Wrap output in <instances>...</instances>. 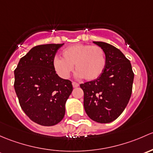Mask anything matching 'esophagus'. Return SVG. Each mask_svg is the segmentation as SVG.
Wrapping results in <instances>:
<instances>
[{
	"mask_svg": "<svg viewBox=\"0 0 153 153\" xmlns=\"http://www.w3.org/2000/svg\"><path fill=\"white\" fill-rule=\"evenodd\" d=\"M72 85H73V87L74 88L79 87V84L77 82H72Z\"/></svg>",
	"mask_w": 153,
	"mask_h": 153,
	"instance_id": "obj_1",
	"label": "esophagus"
}]
</instances>
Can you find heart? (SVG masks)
<instances>
[{
  "label": "heart",
  "instance_id": "heart-1",
  "mask_svg": "<svg viewBox=\"0 0 153 153\" xmlns=\"http://www.w3.org/2000/svg\"><path fill=\"white\" fill-rule=\"evenodd\" d=\"M62 55L63 59L54 58L53 68L63 79L68 78L75 65L79 76L94 80L102 75L106 65L105 51L99 45L76 44L65 48Z\"/></svg>",
  "mask_w": 153,
  "mask_h": 153
}]
</instances>
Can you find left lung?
I'll return each instance as SVG.
<instances>
[{"label":"left lung","instance_id":"left-lung-1","mask_svg":"<svg viewBox=\"0 0 153 153\" xmlns=\"http://www.w3.org/2000/svg\"><path fill=\"white\" fill-rule=\"evenodd\" d=\"M104 49L106 65L99 78L80 84L84 92L87 115L99 123L117 119L128 104L133 89L134 73L130 60L111 44L94 42Z\"/></svg>","mask_w":153,"mask_h":153}]
</instances>
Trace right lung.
Returning a JSON list of instances; mask_svg holds the SVG:
<instances>
[{
    "instance_id": "obj_1",
    "label": "right lung",
    "mask_w": 153,
    "mask_h": 153,
    "mask_svg": "<svg viewBox=\"0 0 153 153\" xmlns=\"http://www.w3.org/2000/svg\"><path fill=\"white\" fill-rule=\"evenodd\" d=\"M63 45L33 47L15 70L14 87L20 107L31 121L42 126L55 125L63 119L73 91L71 82L60 78L53 68L56 53Z\"/></svg>"
}]
</instances>
